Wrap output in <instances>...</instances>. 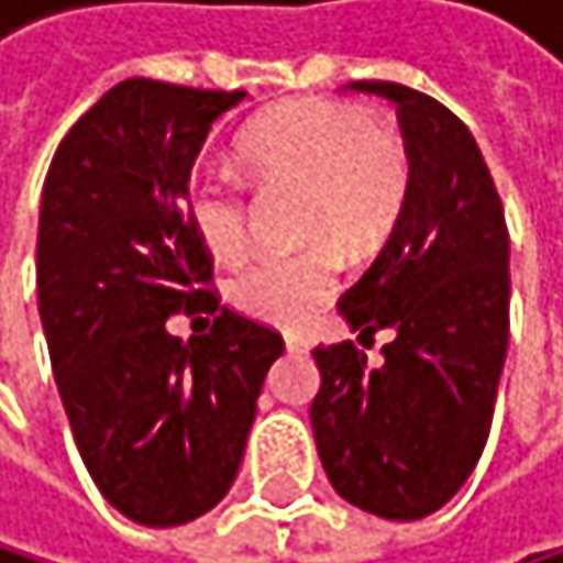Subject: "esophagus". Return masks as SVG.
Instances as JSON below:
<instances>
[{"mask_svg": "<svg viewBox=\"0 0 563 563\" xmlns=\"http://www.w3.org/2000/svg\"><path fill=\"white\" fill-rule=\"evenodd\" d=\"M287 351H290L294 357H303V354H310V341H303V338H297V334H287Z\"/></svg>", "mask_w": 563, "mask_h": 563, "instance_id": "1", "label": "esophagus"}]
</instances>
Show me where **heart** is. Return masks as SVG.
<instances>
[{
  "instance_id": "heart-1",
  "label": "heart",
  "mask_w": 563,
  "mask_h": 563,
  "mask_svg": "<svg viewBox=\"0 0 563 563\" xmlns=\"http://www.w3.org/2000/svg\"><path fill=\"white\" fill-rule=\"evenodd\" d=\"M235 162L256 188L300 191L294 256H266L229 279V303L276 328H303L338 287V256L364 260L395 229L408 196V155L361 111L294 100L256 118L235 141ZM188 225L216 260L246 250V206L229 181L196 178Z\"/></svg>"
}]
</instances>
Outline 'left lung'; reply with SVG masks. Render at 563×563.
I'll return each instance as SVG.
<instances>
[{
    "instance_id": "8db88e82",
    "label": "left lung",
    "mask_w": 563,
    "mask_h": 563,
    "mask_svg": "<svg viewBox=\"0 0 563 563\" xmlns=\"http://www.w3.org/2000/svg\"><path fill=\"white\" fill-rule=\"evenodd\" d=\"M347 90L395 103L408 196L391 240L338 313L357 341L391 331L382 367L351 341L313 347L317 456L347 504L385 520L445 507L489 435L510 341V235L470 128L439 100L388 80Z\"/></svg>"
}]
</instances>
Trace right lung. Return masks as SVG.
Masks as SVG:
<instances>
[{
    "mask_svg": "<svg viewBox=\"0 0 563 563\" xmlns=\"http://www.w3.org/2000/svg\"><path fill=\"white\" fill-rule=\"evenodd\" d=\"M243 90L131 77L56 147L36 240L40 320L56 388L103 500L144 527L209 514L240 473L284 338L202 290L209 253L188 225V178ZM217 313L206 339L167 331Z\"/></svg>",
    "mask_w": 563,
    "mask_h": 563,
    "instance_id": "add662e5",
    "label": "right lung"
}]
</instances>
